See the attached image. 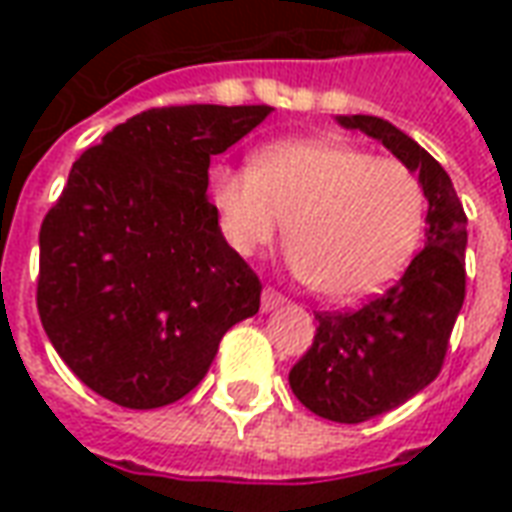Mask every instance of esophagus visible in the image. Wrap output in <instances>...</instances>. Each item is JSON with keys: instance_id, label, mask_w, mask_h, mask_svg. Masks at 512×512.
<instances>
[{"instance_id": "1", "label": "esophagus", "mask_w": 512, "mask_h": 512, "mask_svg": "<svg viewBox=\"0 0 512 512\" xmlns=\"http://www.w3.org/2000/svg\"><path fill=\"white\" fill-rule=\"evenodd\" d=\"M285 296L279 293V290L274 288H266L263 290V299H260V304H263V312H271V310H277V307H282L285 304Z\"/></svg>"}]
</instances>
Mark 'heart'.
<instances>
[{
  "label": "heart",
  "instance_id": "obj_1",
  "mask_svg": "<svg viewBox=\"0 0 512 512\" xmlns=\"http://www.w3.org/2000/svg\"><path fill=\"white\" fill-rule=\"evenodd\" d=\"M211 189L241 255L271 244L288 222L293 266L334 301L389 288L425 238L428 200L417 175L340 139L277 142L252 167L213 169Z\"/></svg>",
  "mask_w": 512,
  "mask_h": 512
}]
</instances>
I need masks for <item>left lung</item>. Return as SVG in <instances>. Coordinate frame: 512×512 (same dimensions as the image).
I'll return each instance as SVG.
<instances>
[{"mask_svg":"<svg viewBox=\"0 0 512 512\" xmlns=\"http://www.w3.org/2000/svg\"><path fill=\"white\" fill-rule=\"evenodd\" d=\"M392 150L428 197L425 246L392 288L348 312H315V340L290 370L301 406L356 425L422 392L441 373L466 296V213L450 175L425 147L381 117H337Z\"/></svg>","mask_w":512,"mask_h":512,"instance_id":"left-lung-1","label":"left lung"}]
</instances>
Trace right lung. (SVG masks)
<instances>
[{
    "mask_svg": "<svg viewBox=\"0 0 512 512\" xmlns=\"http://www.w3.org/2000/svg\"><path fill=\"white\" fill-rule=\"evenodd\" d=\"M271 106H158L76 158L40 224L38 312L76 378L126 408L200 384L224 332L260 310V279L219 230L211 156Z\"/></svg>",
    "mask_w": 512,
    "mask_h": 512,
    "instance_id": "right-lung-1",
    "label": "right lung"
}]
</instances>
